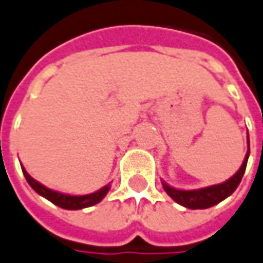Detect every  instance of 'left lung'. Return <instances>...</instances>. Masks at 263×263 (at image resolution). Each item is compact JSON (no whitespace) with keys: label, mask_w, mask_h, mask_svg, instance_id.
<instances>
[{"label":"left lung","mask_w":263,"mask_h":263,"mask_svg":"<svg viewBox=\"0 0 263 263\" xmlns=\"http://www.w3.org/2000/svg\"><path fill=\"white\" fill-rule=\"evenodd\" d=\"M248 141H249V138H248ZM248 158H249V151L246 153L243 164L240 165L239 171L224 183L199 189V190H177V189L170 187L168 184L165 183H162V187H164V190L167 192L170 197L174 201H177L178 204H181V206L187 207V209H193V210L194 209H209V207L220 203L221 200H224L226 197H229L230 194L236 190L245 174Z\"/></svg>","instance_id":"1"}]
</instances>
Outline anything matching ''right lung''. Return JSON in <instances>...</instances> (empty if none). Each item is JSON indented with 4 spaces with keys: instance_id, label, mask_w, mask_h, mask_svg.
Listing matches in <instances>:
<instances>
[{
    "instance_id": "obj_1",
    "label": "right lung",
    "mask_w": 263,
    "mask_h": 263,
    "mask_svg": "<svg viewBox=\"0 0 263 263\" xmlns=\"http://www.w3.org/2000/svg\"><path fill=\"white\" fill-rule=\"evenodd\" d=\"M23 174L26 177L27 183L33 187L34 192L39 193L40 196L50 200L53 204L62 207V209H67V210H79V209L93 206L96 203H99V201L106 196V193L109 192L108 184V185L102 187L101 190L92 193V194H85V196H69V194L57 193L54 192V190H50L47 187H44L43 184H40L39 181H35L33 177L28 176V173L24 170V167H23Z\"/></svg>"
}]
</instances>
